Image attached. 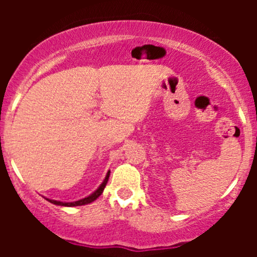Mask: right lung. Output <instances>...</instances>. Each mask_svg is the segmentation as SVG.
<instances>
[{
	"mask_svg": "<svg viewBox=\"0 0 257 257\" xmlns=\"http://www.w3.org/2000/svg\"><path fill=\"white\" fill-rule=\"evenodd\" d=\"M109 174H110V172H108V174H107V177H105L104 181H103V183L100 184V186H99V188L97 189V190L94 191V193H93V194H90V195H89V196H87V198L82 199V200L74 201V203H62V201H57V200H49V199H47V200L49 201V203L54 204V205H61V206H79V205H85V204H89V203H92V201H94L95 199L98 198V196H99V195H102L103 190H104L105 185H107V183H108V179H109Z\"/></svg>",
	"mask_w": 257,
	"mask_h": 257,
	"instance_id": "right-lung-1",
	"label": "right lung"
}]
</instances>
